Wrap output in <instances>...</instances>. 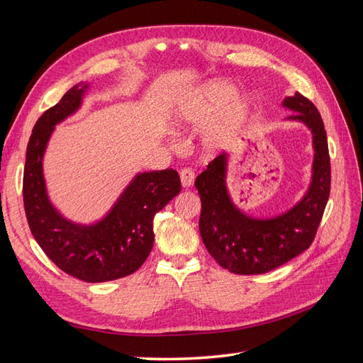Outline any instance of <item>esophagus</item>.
Instances as JSON below:
<instances>
[{
	"label": "esophagus",
	"instance_id": "esophagus-1",
	"mask_svg": "<svg viewBox=\"0 0 363 363\" xmlns=\"http://www.w3.org/2000/svg\"><path fill=\"white\" fill-rule=\"evenodd\" d=\"M194 179H195V174L192 169L189 168H184L180 171V182L183 188H191L194 184Z\"/></svg>",
	"mask_w": 363,
	"mask_h": 363
}]
</instances>
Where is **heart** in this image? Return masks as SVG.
<instances>
[{
    "label": "heart",
    "instance_id": "obj_1",
    "mask_svg": "<svg viewBox=\"0 0 363 363\" xmlns=\"http://www.w3.org/2000/svg\"><path fill=\"white\" fill-rule=\"evenodd\" d=\"M236 94L238 87L225 80H218L207 84L199 96L186 103L175 112L174 124L180 128L201 127L221 112L224 107H227L233 101ZM250 107L251 103L248 98H238V100H235L227 108L221 128L215 131L211 139H208V147H213L216 140L224 133L242 124L250 112Z\"/></svg>",
    "mask_w": 363,
    "mask_h": 363
}]
</instances>
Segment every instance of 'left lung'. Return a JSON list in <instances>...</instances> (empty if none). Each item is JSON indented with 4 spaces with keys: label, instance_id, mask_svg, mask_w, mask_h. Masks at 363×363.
<instances>
[{
    "label": "left lung",
    "instance_id": "obj_1",
    "mask_svg": "<svg viewBox=\"0 0 363 363\" xmlns=\"http://www.w3.org/2000/svg\"><path fill=\"white\" fill-rule=\"evenodd\" d=\"M312 131L313 164L309 189L289 211L268 219L240 212L227 189L228 155L213 159L196 177L201 199L200 235L211 256L233 274H263L279 268L311 247L330 195V156L323 118L306 96L296 92L283 100Z\"/></svg>",
    "mask_w": 363,
    "mask_h": 363
}]
</instances>
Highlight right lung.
<instances>
[{
  "mask_svg": "<svg viewBox=\"0 0 363 363\" xmlns=\"http://www.w3.org/2000/svg\"><path fill=\"white\" fill-rule=\"evenodd\" d=\"M89 84H75L33 127L24 168V207L36 242L69 276L101 283L138 271L155 244L152 219L182 191L177 171L139 172L100 221L79 224L50 200L43 155L54 128L79 111Z\"/></svg>",
  "mask_w": 363,
  "mask_h": 363,
  "instance_id": "1",
  "label": "right lung"
}]
</instances>
